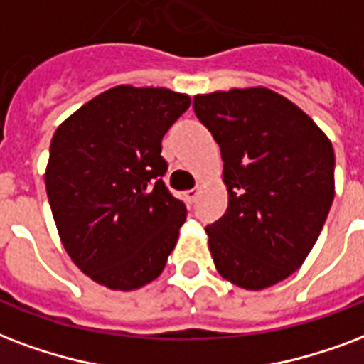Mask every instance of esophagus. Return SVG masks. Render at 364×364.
<instances>
[{
  "mask_svg": "<svg viewBox=\"0 0 364 364\" xmlns=\"http://www.w3.org/2000/svg\"><path fill=\"white\" fill-rule=\"evenodd\" d=\"M196 196H198V188H191V191H185V198L188 202L196 200Z\"/></svg>",
  "mask_w": 364,
  "mask_h": 364,
  "instance_id": "esophagus-1",
  "label": "esophagus"
}]
</instances>
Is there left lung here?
Wrapping results in <instances>:
<instances>
[{
	"label": "left lung",
	"mask_w": 364,
	"mask_h": 364,
	"mask_svg": "<svg viewBox=\"0 0 364 364\" xmlns=\"http://www.w3.org/2000/svg\"><path fill=\"white\" fill-rule=\"evenodd\" d=\"M223 158L229 206L206 227L219 274L246 290L284 281L317 242L334 200V149L315 122L267 87L196 95Z\"/></svg>",
	"instance_id": "8db88e82"
}]
</instances>
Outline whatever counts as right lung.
Listing matches in <instances>:
<instances>
[{
    "label": "right lung",
    "instance_id": "1",
    "mask_svg": "<svg viewBox=\"0 0 364 364\" xmlns=\"http://www.w3.org/2000/svg\"><path fill=\"white\" fill-rule=\"evenodd\" d=\"M191 107L166 87L118 85L66 118L51 139L46 188L72 262L110 290L162 273L187 208L168 191L162 139Z\"/></svg>",
    "mask_w": 364,
    "mask_h": 364
}]
</instances>
